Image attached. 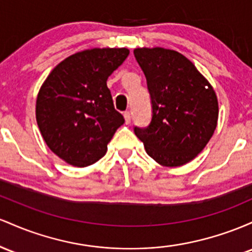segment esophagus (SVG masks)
<instances>
[{"label":"esophagus","mask_w":252,"mask_h":252,"mask_svg":"<svg viewBox=\"0 0 252 252\" xmlns=\"http://www.w3.org/2000/svg\"><path fill=\"white\" fill-rule=\"evenodd\" d=\"M124 118H125L126 124H129V123H131V113H129L128 111L124 113Z\"/></svg>","instance_id":"1"}]
</instances>
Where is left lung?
Segmentation results:
<instances>
[{
    "label": "left lung",
    "instance_id": "8db88e82",
    "mask_svg": "<svg viewBox=\"0 0 252 252\" xmlns=\"http://www.w3.org/2000/svg\"><path fill=\"white\" fill-rule=\"evenodd\" d=\"M151 97L149 126L134 127L146 154L164 166L194 159L217 127L218 100L210 82L195 65L174 50L135 49Z\"/></svg>",
    "mask_w": 252,
    "mask_h": 252
}]
</instances>
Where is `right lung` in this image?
<instances>
[{
    "label": "right lung",
    "mask_w": 252,
    "mask_h": 252,
    "mask_svg": "<svg viewBox=\"0 0 252 252\" xmlns=\"http://www.w3.org/2000/svg\"><path fill=\"white\" fill-rule=\"evenodd\" d=\"M129 51L92 49L61 62L42 83L35 115L51 151L78 168L97 162L125 119L115 111L107 80Z\"/></svg>",
    "instance_id": "add662e5"
}]
</instances>
